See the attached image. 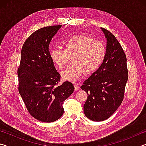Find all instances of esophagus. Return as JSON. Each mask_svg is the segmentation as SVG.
<instances>
[{"instance_id":"1","label":"esophagus","mask_w":146,"mask_h":146,"mask_svg":"<svg viewBox=\"0 0 146 146\" xmlns=\"http://www.w3.org/2000/svg\"><path fill=\"white\" fill-rule=\"evenodd\" d=\"M74 87H75V91H77L79 90V87L77 84H74Z\"/></svg>"}]
</instances>
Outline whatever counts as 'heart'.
Instances as JSON below:
<instances>
[{
    "instance_id": "1",
    "label": "heart",
    "mask_w": 146,
    "mask_h": 146,
    "mask_svg": "<svg viewBox=\"0 0 146 146\" xmlns=\"http://www.w3.org/2000/svg\"><path fill=\"white\" fill-rule=\"evenodd\" d=\"M65 49L53 48L50 51L53 62L63 69L72 57L73 62L61 73L66 80L75 82L84 73L91 74L97 71L106 56V48L99 40L78 35L64 43Z\"/></svg>"
}]
</instances>
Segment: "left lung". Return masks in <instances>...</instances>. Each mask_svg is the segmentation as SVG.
I'll return each instance as SVG.
<instances>
[{"label": "left lung", "instance_id": "left-lung-1", "mask_svg": "<svg viewBox=\"0 0 146 146\" xmlns=\"http://www.w3.org/2000/svg\"><path fill=\"white\" fill-rule=\"evenodd\" d=\"M106 56L98 70L80 88L88 94L84 113L91 120L100 122L110 118L120 106L128 79L127 58L117 39L104 28Z\"/></svg>", "mask_w": 146, "mask_h": 146}]
</instances>
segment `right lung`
<instances>
[{
  "mask_svg": "<svg viewBox=\"0 0 146 146\" xmlns=\"http://www.w3.org/2000/svg\"><path fill=\"white\" fill-rule=\"evenodd\" d=\"M62 25L44 27L26 39L18 69L19 91L32 117L53 122L64 113L62 104L75 90L72 83L56 86L60 75L50 57L49 45Z\"/></svg>",
  "mask_w": 146,
  "mask_h": 146,
  "instance_id": "obj_1",
  "label": "right lung"
}]
</instances>
